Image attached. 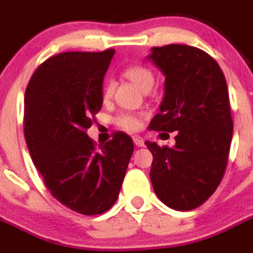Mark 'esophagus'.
I'll return each instance as SVG.
<instances>
[{
	"mask_svg": "<svg viewBox=\"0 0 253 253\" xmlns=\"http://www.w3.org/2000/svg\"><path fill=\"white\" fill-rule=\"evenodd\" d=\"M132 140H133V143L136 144L137 146H144L143 137H140V136H137V135H135V136H132Z\"/></svg>",
	"mask_w": 253,
	"mask_h": 253,
	"instance_id": "esophagus-1",
	"label": "esophagus"
}]
</instances>
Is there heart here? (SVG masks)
I'll use <instances>...</instances> for the list:
<instances>
[{
	"mask_svg": "<svg viewBox=\"0 0 253 253\" xmlns=\"http://www.w3.org/2000/svg\"><path fill=\"white\" fill-rule=\"evenodd\" d=\"M125 76L130 81H132L133 84L143 91L152 88L153 84H154V74L150 69H148L144 65H131L125 71ZM112 95H113V84L109 81V82L105 84L103 88V99L105 101L109 100ZM114 123L122 130L135 131L140 127L141 116L130 113V112H121L114 118Z\"/></svg>",
	"mask_w": 253,
	"mask_h": 253,
	"instance_id": "heart-1",
	"label": "heart"
}]
</instances>
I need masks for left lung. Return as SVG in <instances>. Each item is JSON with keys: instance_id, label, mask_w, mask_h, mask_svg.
<instances>
[{"instance_id": "8db88e82", "label": "left lung", "mask_w": 253, "mask_h": 253, "mask_svg": "<svg viewBox=\"0 0 253 253\" xmlns=\"http://www.w3.org/2000/svg\"><path fill=\"white\" fill-rule=\"evenodd\" d=\"M153 63L165 74V97L150 122L173 132V148L145 141L153 154L150 181L169 209L190 211L220 185L229 161L233 118L226 80L201 48L172 43L153 47Z\"/></svg>"}]
</instances>
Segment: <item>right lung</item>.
Here are the masks:
<instances>
[{
    "label": "right lung",
    "mask_w": 253,
    "mask_h": 253,
    "mask_svg": "<svg viewBox=\"0 0 253 253\" xmlns=\"http://www.w3.org/2000/svg\"><path fill=\"white\" fill-rule=\"evenodd\" d=\"M114 50L69 51L44 60L24 100V136L51 195L82 215H100L116 203L133 152L127 133L97 146L87 136L103 105V80Z\"/></svg>",
    "instance_id": "right-lung-1"
}]
</instances>
